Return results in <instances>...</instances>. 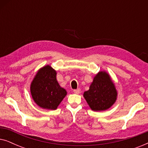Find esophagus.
Returning a JSON list of instances; mask_svg holds the SVG:
<instances>
[{
  "instance_id": "obj_1",
  "label": "esophagus",
  "mask_w": 148,
  "mask_h": 148,
  "mask_svg": "<svg viewBox=\"0 0 148 148\" xmlns=\"http://www.w3.org/2000/svg\"><path fill=\"white\" fill-rule=\"evenodd\" d=\"M73 92L75 93V94H79L80 92H81V90H80L79 88L77 89V90H73Z\"/></svg>"
}]
</instances>
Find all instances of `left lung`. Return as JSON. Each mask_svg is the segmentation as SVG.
Masks as SVG:
<instances>
[{
    "label": "left lung",
    "instance_id": "8db88e82",
    "mask_svg": "<svg viewBox=\"0 0 148 148\" xmlns=\"http://www.w3.org/2000/svg\"><path fill=\"white\" fill-rule=\"evenodd\" d=\"M84 97L92 110L104 111L116 102L117 91L110 75L100 71L94 77L89 90L84 93Z\"/></svg>",
    "mask_w": 148,
    "mask_h": 148
}]
</instances>
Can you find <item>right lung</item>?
Here are the masks:
<instances>
[{
    "label": "right lung",
    "instance_id": "add662e5",
    "mask_svg": "<svg viewBox=\"0 0 148 148\" xmlns=\"http://www.w3.org/2000/svg\"><path fill=\"white\" fill-rule=\"evenodd\" d=\"M30 92L36 104L47 110H56L66 95V91L56 80V71L50 65L38 71L31 83Z\"/></svg>",
    "mask_w": 148,
    "mask_h": 148
}]
</instances>
